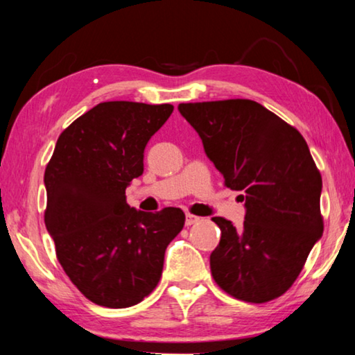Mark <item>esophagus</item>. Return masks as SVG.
<instances>
[{"instance_id": "34e87169", "label": "esophagus", "mask_w": 355, "mask_h": 355, "mask_svg": "<svg viewBox=\"0 0 355 355\" xmlns=\"http://www.w3.org/2000/svg\"><path fill=\"white\" fill-rule=\"evenodd\" d=\"M199 220H200L199 216L188 214V215H187V220H184V225H187V226H191V225H196V223H198Z\"/></svg>"}]
</instances>
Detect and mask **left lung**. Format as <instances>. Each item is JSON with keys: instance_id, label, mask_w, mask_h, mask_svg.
<instances>
[{"instance_id": "8db88e82", "label": "left lung", "mask_w": 355, "mask_h": 355, "mask_svg": "<svg viewBox=\"0 0 355 355\" xmlns=\"http://www.w3.org/2000/svg\"><path fill=\"white\" fill-rule=\"evenodd\" d=\"M205 155L242 191L244 226L214 216L221 230L210 271L221 290L247 303H266L292 287L324 232L322 177L293 125L247 98L180 103Z\"/></svg>"}]
</instances>
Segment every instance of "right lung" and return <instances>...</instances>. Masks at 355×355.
I'll use <instances>...</instances> for the list:
<instances>
[{
    "instance_id": "right-lung-1",
    "label": "right lung",
    "mask_w": 355,
    "mask_h": 355,
    "mask_svg": "<svg viewBox=\"0 0 355 355\" xmlns=\"http://www.w3.org/2000/svg\"><path fill=\"white\" fill-rule=\"evenodd\" d=\"M172 111L168 103H98L62 132L46 167L44 223L57 260L98 306L129 308L150 295L167 245L183 230L182 209L151 214L125 200L144 173L148 140Z\"/></svg>"
}]
</instances>
